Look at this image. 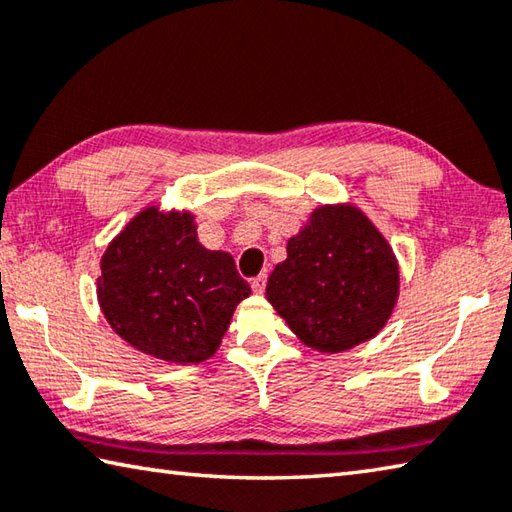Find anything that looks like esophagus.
I'll return each instance as SVG.
<instances>
[{"label": "esophagus", "mask_w": 512, "mask_h": 512, "mask_svg": "<svg viewBox=\"0 0 512 512\" xmlns=\"http://www.w3.org/2000/svg\"><path fill=\"white\" fill-rule=\"evenodd\" d=\"M250 286H253L255 293H264V288H266V275L253 277V282H250Z\"/></svg>", "instance_id": "34e87169"}]
</instances>
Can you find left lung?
Here are the masks:
<instances>
[{
    "label": "left lung",
    "mask_w": 512,
    "mask_h": 512,
    "mask_svg": "<svg viewBox=\"0 0 512 512\" xmlns=\"http://www.w3.org/2000/svg\"><path fill=\"white\" fill-rule=\"evenodd\" d=\"M401 275L392 246L351 203L320 206L288 239L268 277L266 300L306 347L340 353L378 336Z\"/></svg>",
    "instance_id": "left-lung-1"
}]
</instances>
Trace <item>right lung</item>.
Wrapping results in <instances>:
<instances>
[{"mask_svg": "<svg viewBox=\"0 0 512 512\" xmlns=\"http://www.w3.org/2000/svg\"><path fill=\"white\" fill-rule=\"evenodd\" d=\"M98 302L120 338L176 365L215 356L237 304L250 295L224 250L199 244L188 210L147 206L100 259Z\"/></svg>", "mask_w": 512, "mask_h": 512, "instance_id": "right-lung-1", "label": "right lung"}]
</instances>
